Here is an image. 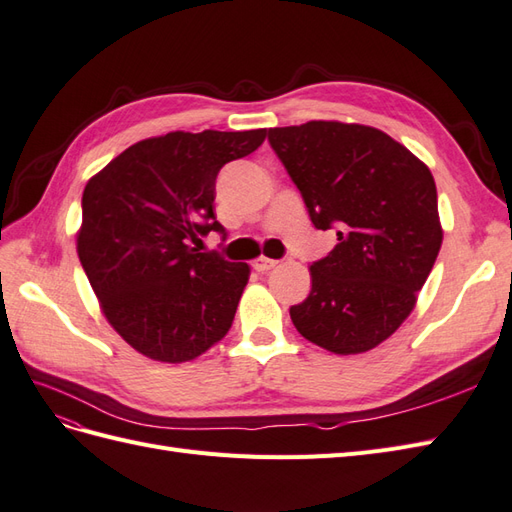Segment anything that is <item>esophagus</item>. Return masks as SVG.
<instances>
[{
	"instance_id": "obj_1",
	"label": "esophagus",
	"mask_w": 512,
	"mask_h": 512,
	"mask_svg": "<svg viewBox=\"0 0 512 512\" xmlns=\"http://www.w3.org/2000/svg\"><path fill=\"white\" fill-rule=\"evenodd\" d=\"M277 264H279L277 259H270V257L261 255V257H257V259L253 261V268H255L257 272H268V270H272Z\"/></svg>"
}]
</instances>
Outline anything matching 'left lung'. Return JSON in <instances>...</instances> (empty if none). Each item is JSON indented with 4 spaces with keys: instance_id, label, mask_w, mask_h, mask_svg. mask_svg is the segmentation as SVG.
I'll return each mask as SVG.
<instances>
[{
    "instance_id": "left-lung-1",
    "label": "left lung",
    "mask_w": 512,
    "mask_h": 512,
    "mask_svg": "<svg viewBox=\"0 0 512 512\" xmlns=\"http://www.w3.org/2000/svg\"><path fill=\"white\" fill-rule=\"evenodd\" d=\"M268 140L316 229L337 227L313 261L296 331L335 355H359L398 331L439 255L443 229L428 166L385 131L339 121L274 127Z\"/></svg>"
}]
</instances>
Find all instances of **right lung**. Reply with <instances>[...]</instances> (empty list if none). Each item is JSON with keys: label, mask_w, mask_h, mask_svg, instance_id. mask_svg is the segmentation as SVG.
<instances>
[{"label": "right lung", "mask_w": 512, "mask_h": 512, "mask_svg": "<svg viewBox=\"0 0 512 512\" xmlns=\"http://www.w3.org/2000/svg\"><path fill=\"white\" fill-rule=\"evenodd\" d=\"M266 129L170 131L131 144L86 183L77 255L103 316L153 361H192L227 335L251 268L201 253L225 235L216 177L253 153Z\"/></svg>", "instance_id": "1"}]
</instances>
